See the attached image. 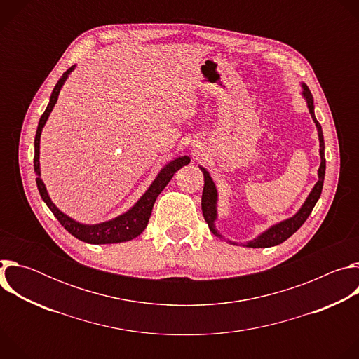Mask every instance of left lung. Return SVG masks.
Segmentation results:
<instances>
[{
    "label": "left lung",
    "mask_w": 359,
    "mask_h": 359,
    "mask_svg": "<svg viewBox=\"0 0 359 359\" xmlns=\"http://www.w3.org/2000/svg\"><path fill=\"white\" fill-rule=\"evenodd\" d=\"M301 88H302V97L305 100L306 104V108H309L310 111V115L316 123V128H317V132H318V140H320V158H321V163H320V168H318V182L314 184V187L311 189L310 194L306 196L305 201L302 203V206L298 209V212L285 219V220H281L273 226H270L267 230H264L263 233H260L257 237L252 238V240H248L244 243L245 247H252V248H264V247H273V245H278L281 244L283 241H285L288 237H291L302 224L304 222L309 219V216L311 215L314 206L317 204L320 196H321V191H323V184H324V177H325V143H324V135H323V129H321V125L318 123L317 118H316V114H314V99H313V95L309 89V86H306L305 83H301ZM198 169L203 172V177H204V187H203V194H201V212H203V217L204 220H206L210 231L222 238V240H226L220 231L217 230L216 227V222L219 219V193H217V187L210 176V173L204 169L203 166L198 165ZM230 244H238L236 241H231V240H227Z\"/></svg>",
    "instance_id": "left-lung-1"
}]
</instances>
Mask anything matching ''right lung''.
<instances>
[{
	"mask_svg": "<svg viewBox=\"0 0 359 359\" xmlns=\"http://www.w3.org/2000/svg\"><path fill=\"white\" fill-rule=\"evenodd\" d=\"M76 68V65H72L67 72L62 74V76L60 78V81L57 82L53 93L49 96V102L48 107L45 109V112L42 114L39 122H38V128H36V135H35V140H34V149H35V155H34V172L36 175V187L39 190V194L42 197V200L45 201V204L48 206V209L54 213V216L58 219V222L65 227L67 231H69L74 237H76L81 241L89 243V244H114V243H123V241H129L135 237H137L139 234L143 233V230L147 226V222L150 219L151 215V209L153 204H155L158 196L162 193V190L168 186V183L172 180L173 175L182 169L183 166L190 163V158L189 156H177L173 161L168 162L158 173V176L153 179V182L150 183V186L147 187V190L139 197V200L133 204V206L126 210L125 213L107 220L102 223H96V224H83L79 223L76 220H74L72 217L67 216L64 212H61L55 203L50 200L48 190L45 187V183L41 179V166H39V140H41V133L42 129L53 112L60 92L64 86V83L67 82L68 76L71 75V72Z\"/></svg>",
	"mask_w": 359,
	"mask_h": 359,
	"instance_id": "1",
	"label": "right lung"
}]
</instances>
